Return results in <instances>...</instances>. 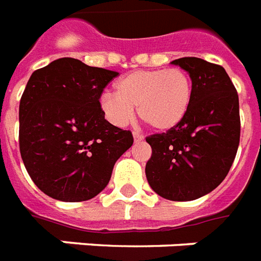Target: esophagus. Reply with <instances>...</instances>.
<instances>
[{
	"mask_svg": "<svg viewBox=\"0 0 261 261\" xmlns=\"http://www.w3.org/2000/svg\"><path fill=\"white\" fill-rule=\"evenodd\" d=\"M133 140H135V143H141V141H144V136L143 135H139V133H133Z\"/></svg>",
	"mask_w": 261,
	"mask_h": 261,
	"instance_id": "1",
	"label": "esophagus"
}]
</instances>
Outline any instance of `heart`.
Masks as SVG:
<instances>
[{
  "instance_id": "1",
  "label": "heart",
  "mask_w": 261,
  "mask_h": 261,
  "mask_svg": "<svg viewBox=\"0 0 261 261\" xmlns=\"http://www.w3.org/2000/svg\"><path fill=\"white\" fill-rule=\"evenodd\" d=\"M193 82L182 68L137 70L116 82V91H103L99 98L102 114L116 126H126L136 114L152 128L167 132L176 128L193 102Z\"/></svg>"
}]
</instances>
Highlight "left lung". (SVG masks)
Masks as SVG:
<instances>
[{"mask_svg": "<svg viewBox=\"0 0 261 261\" xmlns=\"http://www.w3.org/2000/svg\"><path fill=\"white\" fill-rule=\"evenodd\" d=\"M193 82L186 118L167 133L147 137L152 148L145 175L151 189L170 201H194L228 175L240 143L239 95L224 67L199 58L171 62Z\"/></svg>", "mask_w": 261, "mask_h": 261, "instance_id": "1", "label": "left lung"}]
</instances>
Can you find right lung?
Instances as JSON below:
<instances>
[{
	"label": "right lung",
	"instance_id": "right-lung-1",
	"mask_svg": "<svg viewBox=\"0 0 261 261\" xmlns=\"http://www.w3.org/2000/svg\"><path fill=\"white\" fill-rule=\"evenodd\" d=\"M118 72L60 58L31 75L20 101V152L29 176L63 202L94 198L108 186L129 130L105 120L99 97Z\"/></svg>",
	"mask_w": 261,
	"mask_h": 261
}]
</instances>
